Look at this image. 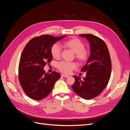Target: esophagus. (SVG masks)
I'll return each instance as SVG.
<instances>
[{
  "instance_id": "34e87169",
  "label": "esophagus",
  "mask_w": 130,
  "mask_h": 130,
  "mask_svg": "<svg viewBox=\"0 0 130 130\" xmlns=\"http://www.w3.org/2000/svg\"><path fill=\"white\" fill-rule=\"evenodd\" d=\"M61 76L64 77H68L69 76L68 75H65V74H62L61 75Z\"/></svg>"
}]
</instances>
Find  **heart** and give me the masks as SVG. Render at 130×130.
I'll return each instance as SVG.
<instances>
[{"label": "heart", "instance_id": "1", "mask_svg": "<svg viewBox=\"0 0 130 130\" xmlns=\"http://www.w3.org/2000/svg\"><path fill=\"white\" fill-rule=\"evenodd\" d=\"M66 48L70 50L75 54V57L80 62H85L89 57V51L85 49V43L77 38H71L66 41L63 43ZM51 54L52 56L58 59L61 56V49L60 46L57 43L52 45L51 48ZM76 65L74 62H68L62 61L59 62L57 65L58 70L65 74H69L72 70L76 68Z\"/></svg>", "mask_w": 130, "mask_h": 130}]
</instances>
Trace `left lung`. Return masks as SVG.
<instances>
[{"mask_svg": "<svg viewBox=\"0 0 130 130\" xmlns=\"http://www.w3.org/2000/svg\"><path fill=\"white\" fill-rule=\"evenodd\" d=\"M86 38L90 44V56L81 69L86 76L81 80L74 75L72 86L74 92L84 99L89 100L101 93L107 85L111 76L112 64L107 46L101 38L92 34L79 35Z\"/></svg>", "mask_w": 130, "mask_h": 130, "instance_id": "left-lung-1", "label": "left lung"}]
</instances>
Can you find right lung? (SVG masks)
Instances as JSON below:
<instances>
[{
  "instance_id": "1",
  "label": "right lung",
  "mask_w": 130,
  "mask_h": 130,
  "mask_svg": "<svg viewBox=\"0 0 130 130\" xmlns=\"http://www.w3.org/2000/svg\"><path fill=\"white\" fill-rule=\"evenodd\" d=\"M66 36L44 35L31 39L25 46L19 61V80L23 90L31 99L40 100L45 98L60 78V74L56 72L46 73L44 67L53 60L52 45Z\"/></svg>"
}]
</instances>
